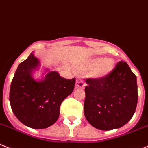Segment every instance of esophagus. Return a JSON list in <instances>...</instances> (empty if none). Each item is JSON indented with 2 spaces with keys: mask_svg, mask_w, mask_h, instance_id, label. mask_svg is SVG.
<instances>
[{
  "mask_svg": "<svg viewBox=\"0 0 148 148\" xmlns=\"http://www.w3.org/2000/svg\"><path fill=\"white\" fill-rule=\"evenodd\" d=\"M85 85V82L81 79H77V82H76L75 88L76 89H82V88H84Z\"/></svg>",
  "mask_w": 148,
  "mask_h": 148,
  "instance_id": "1",
  "label": "esophagus"
}]
</instances>
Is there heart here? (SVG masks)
Masks as SVG:
<instances>
[{
	"instance_id": "1",
	"label": "heart",
	"mask_w": 148,
	"mask_h": 148,
	"mask_svg": "<svg viewBox=\"0 0 148 148\" xmlns=\"http://www.w3.org/2000/svg\"><path fill=\"white\" fill-rule=\"evenodd\" d=\"M114 62L112 58L97 57L91 59L87 64L86 67L89 69H94L93 76L95 78L100 79L107 77L112 71Z\"/></svg>"
}]
</instances>
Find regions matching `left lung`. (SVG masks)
Masks as SVG:
<instances>
[{"label": "left lung", "mask_w": 148, "mask_h": 148, "mask_svg": "<svg viewBox=\"0 0 148 148\" xmlns=\"http://www.w3.org/2000/svg\"><path fill=\"white\" fill-rule=\"evenodd\" d=\"M85 81L84 113L91 125L99 130H112L132 119L137 104V83L126 62L117 63L107 77Z\"/></svg>", "instance_id": "8db88e82"}]
</instances>
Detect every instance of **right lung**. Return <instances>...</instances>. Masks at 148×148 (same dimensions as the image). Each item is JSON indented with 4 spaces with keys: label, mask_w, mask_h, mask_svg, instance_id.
Here are the masks:
<instances>
[{
    "label": "right lung",
    "mask_w": 148,
    "mask_h": 148,
    "mask_svg": "<svg viewBox=\"0 0 148 148\" xmlns=\"http://www.w3.org/2000/svg\"><path fill=\"white\" fill-rule=\"evenodd\" d=\"M40 66L39 60L30 54L18 66L9 93L11 107L16 118L35 129L48 128L57 121L60 104L73 92L76 81L46 68L44 77L36 79L34 74Z\"/></svg>",
    "instance_id": "obj_1"
}]
</instances>
